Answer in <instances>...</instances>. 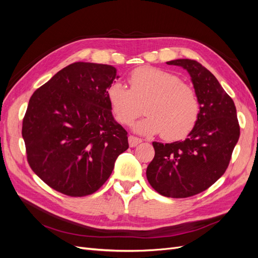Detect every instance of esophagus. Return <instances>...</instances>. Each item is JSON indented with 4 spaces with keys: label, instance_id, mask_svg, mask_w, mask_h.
Segmentation results:
<instances>
[{
    "label": "esophagus",
    "instance_id": "obj_1",
    "mask_svg": "<svg viewBox=\"0 0 258 258\" xmlns=\"http://www.w3.org/2000/svg\"><path fill=\"white\" fill-rule=\"evenodd\" d=\"M128 141H129V145L130 147H136L138 144H140L142 142L141 139H139L137 137H134V136H130L128 138Z\"/></svg>",
    "mask_w": 258,
    "mask_h": 258
}]
</instances>
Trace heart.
<instances>
[{
    "label": "heart",
    "mask_w": 258,
    "mask_h": 258,
    "mask_svg": "<svg viewBox=\"0 0 258 258\" xmlns=\"http://www.w3.org/2000/svg\"><path fill=\"white\" fill-rule=\"evenodd\" d=\"M129 84L130 89L114 83L106 91L111 111L119 123L129 126L145 104L147 116L134 126L138 134H162L166 140H178L192 130L199 117V100L179 77L165 70L143 67L130 74Z\"/></svg>",
    "instance_id": "heart-1"
}]
</instances>
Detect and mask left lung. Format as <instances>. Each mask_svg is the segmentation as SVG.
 <instances>
[{
	"mask_svg": "<svg viewBox=\"0 0 258 258\" xmlns=\"http://www.w3.org/2000/svg\"><path fill=\"white\" fill-rule=\"evenodd\" d=\"M167 64L188 72L200 112L184 141L153 142L155 157L147 166L146 177L162 196L186 198L208 189L225 173L240 127L235 103L208 69L190 59H176Z\"/></svg>",
	"mask_w": 258,
	"mask_h": 258,
	"instance_id": "obj_1",
	"label": "left lung"
}]
</instances>
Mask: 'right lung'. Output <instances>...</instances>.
Listing matches in <instances>:
<instances>
[{"label":"right lung","instance_id":"right-lung-1","mask_svg":"<svg viewBox=\"0 0 258 258\" xmlns=\"http://www.w3.org/2000/svg\"><path fill=\"white\" fill-rule=\"evenodd\" d=\"M118 77L112 66L75 62L30 98L22 121L28 161L54 190L71 197L97 191L128 150L127 131L106 97Z\"/></svg>","mask_w":258,"mask_h":258}]
</instances>
